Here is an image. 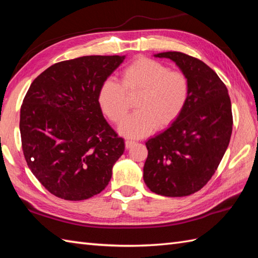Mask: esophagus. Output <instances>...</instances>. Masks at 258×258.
<instances>
[{
	"label": "esophagus",
	"mask_w": 258,
	"mask_h": 258,
	"mask_svg": "<svg viewBox=\"0 0 258 258\" xmlns=\"http://www.w3.org/2000/svg\"><path fill=\"white\" fill-rule=\"evenodd\" d=\"M134 144H135L134 141H126L125 142V147H126V149H131V147H132Z\"/></svg>",
	"instance_id": "1"
}]
</instances>
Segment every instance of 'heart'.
Here are the masks:
<instances>
[{
  "instance_id": "obj_1",
  "label": "heart",
  "mask_w": 258,
  "mask_h": 258,
  "mask_svg": "<svg viewBox=\"0 0 258 258\" xmlns=\"http://www.w3.org/2000/svg\"><path fill=\"white\" fill-rule=\"evenodd\" d=\"M188 95L189 83L184 73L140 57L122 71L120 84L111 79L103 82L97 102L102 112L112 122L118 123L128 112V98L138 96V112L120 123L118 132L125 138L140 139L156 127L171 126L184 111Z\"/></svg>"
}]
</instances>
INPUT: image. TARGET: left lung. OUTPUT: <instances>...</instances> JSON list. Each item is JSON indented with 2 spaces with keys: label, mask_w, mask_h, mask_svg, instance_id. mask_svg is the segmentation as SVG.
<instances>
[{
  "label": "left lung",
  "mask_w": 258,
  "mask_h": 258,
  "mask_svg": "<svg viewBox=\"0 0 258 258\" xmlns=\"http://www.w3.org/2000/svg\"><path fill=\"white\" fill-rule=\"evenodd\" d=\"M189 83L184 111L163 132L146 142L143 178L153 193L167 197L194 194L206 185L225 154L233 128L228 91L207 65L180 52H163Z\"/></svg>",
  "instance_id": "1"
}]
</instances>
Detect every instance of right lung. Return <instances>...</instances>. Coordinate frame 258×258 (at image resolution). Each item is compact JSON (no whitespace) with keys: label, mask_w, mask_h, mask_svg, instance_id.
<instances>
[{"label":"right lung","mask_w":258,"mask_h":258,"mask_svg":"<svg viewBox=\"0 0 258 258\" xmlns=\"http://www.w3.org/2000/svg\"><path fill=\"white\" fill-rule=\"evenodd\" d=\"M125 56H82L52 65L33 81L21 106L22 149L51 194L82 201L106 187L125 150L104 118L97 94Z\"/></svg>","instance_id":"add662e5"}]
</instances>
